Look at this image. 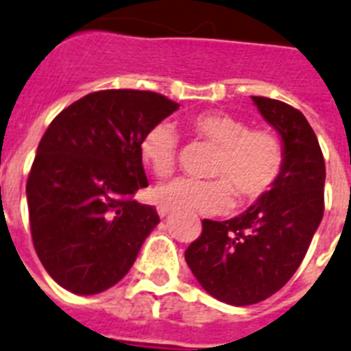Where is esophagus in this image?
Returning <instances> with one entry per match:
<instances>
[{"instance_id": "34e87169", "label": "esophagus", "mask_w": 351, "mask_h": 351, "mask_svg": "<svg viewBox=\"0 0 351 351\" xmlns=\"http://www.w3.org/2000/svg\"><path fill=\"white\" fill-rule=\"evenodd\" d=\"M156 213H158V216H160V218H164V216H167L171 213V207L169 205L160 204L158 207H156Z\"/></svg>"}]
</instances>
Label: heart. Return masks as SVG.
<instances>
[{
	"instance_id": "1",
	"label": "heart",
	"mask_w": 351,
	"mask_h": 351,
	"mask_svg": "<svg viewBox=\"0 0 351 351\" xmlns=\"http://www.w3.org/2000/svg\"><path fill=\"white\" fill-rule=\"evenodd\" d=\"M187 130L200 141L216 146L207 180L176 178L155 189V198L169 207L220 215L238 196L250 204L267 195L283 173V142L270 130L249 128L247 122L225 111H200L187 119ZM142 162L156 178H166L176 167L178 135L160 122L146 131L138 144Z\"/></svg>"
}]
</instances>
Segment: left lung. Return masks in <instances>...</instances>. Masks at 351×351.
<instances>
[{"mask_svg": "<svg viewBox=\"0 0 351 351\" xmlns=\"http://www.w3.org/2000/svg\"><path fill=\"white\" fill-rule=\"evenodd\" d=\"M281 136L283 173L241 215L202 221L185 261L202 289L227 304L247 306L283 289L310 247L324 213V158L308 121L276 99L252 97Z\"/></svg>", "mask_w": 351, "mask_h": 351, "instance_id": "obj_1", "label": "left lung"}]
</instances>
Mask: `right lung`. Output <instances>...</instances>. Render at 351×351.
<instances>
[{"label": "right lung", "instance_id": "obj_1", "mask_svg": "<svg viewBox=\"0 0 351 351\" xmlns=\"http://www.w3.org/2000/svg\"><path fill=\"white\" fill-rule=\"evenodd\" d=\"M180 108L141 90H102L62 110L45 131L27 182L34 249L57 285L93 295L135 263L160 218L131 196L147 187L138 144Z\"/></svg>", "mask_w": 351, "mask_h": 351}]
</instances>
